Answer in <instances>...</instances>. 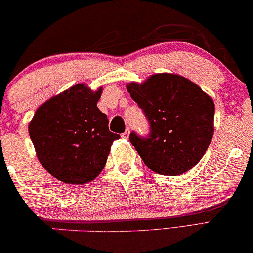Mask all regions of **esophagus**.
Segmentation results:
<instances>
[{
	"label": "esophagus",
	"instance_id": "34e87169",
	"mask_svg": "<svg viewBox=\"0 0 253 253\" xmlns=\"http://www.w3.org/2000/svg\"><path fill=\"white\" fill-rule=\"evenodd\" d=\"M128 136H129V128H127V129L122 134L123 138H128Z\"/></svg>",
	"mask_w": 253,
	"mask_h": 253
}]
</instances>
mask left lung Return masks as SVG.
<instances>
[{
    "instance_id": "left-lung-1",
    "label": "left lung",
    "mask_w": 253,
    "mask_h": 253,
    "mask_svg": "<svg viewBox=\"0 0 253 253\" xmlns=\"http://www.w3.org/2000/svg\"><path fill=\"white\" fill-rule=\"evenodd\" d=\"M150 125L148 136L131 131L129 141L154 172L184 174L197 165L213 135L214 104L193 82L179 75L157 74L143 84L127 85Z\"/></svg>"
}]
</instances>
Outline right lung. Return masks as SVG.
Segmentation results:
<instances>
[{
  "mask_svg": "<svg viewBox=\"0 0 253 253\" xmlns=\"http://www.w3.org/2000/svg\"><path fill=\"white\" fill-rule=\"evenodd\" d=\"M96 92L77 84L37 109L28 130L43 167L67 184H85L102 171L112 142L107 115L96 107Z\"/></svg>",
  "mask_w": 253,
  "mask_h": 253,
  "instance_id": "obj_1",
  "label": "right lung"
}]
</instances>
